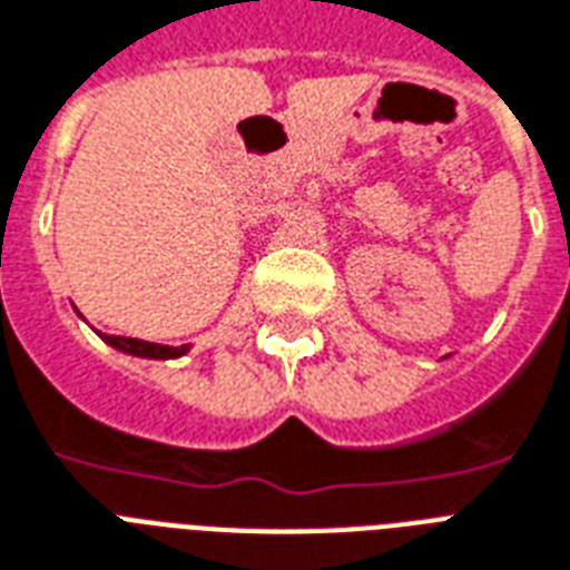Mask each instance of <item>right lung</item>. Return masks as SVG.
Masks as SVG:
<instances>
[{
  "label": "right lung",
  "mask_w": 570,
  "mask_h": 570,
  "mask_svg": "<svg viewBox=\"0 0 570 570\" xmlns=\"http://www.w3.org/2000/svg\"><path fill=\"white\" fill-rule=\"evenodd\" d=\"M111 347L122 350V353H135V356H147V358H170L181 356L188 344L181 347H167V344H153V341H140V338H126V335H102Z\"/></svg>",
  "instance_id": "right-lung-1"
}]
</instances>
